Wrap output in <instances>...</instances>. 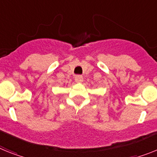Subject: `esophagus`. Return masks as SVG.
<instances>
[{
  "label": "esophagus",
  "mask_w": 157,
  "mask_h": 157,
  "mask_svg": "<svg viewBox=\"0 0 157 157\" xmlns=\"http://www.w3.org/2000/svg\"><path fill=\"white\" fill-rule=\"evenodd\" d=\"M75 81L77 83H81L83 81V76L81 75H76L75 76Z\"/></svg>",
  "instance_id": "1"
}]
</instances>
